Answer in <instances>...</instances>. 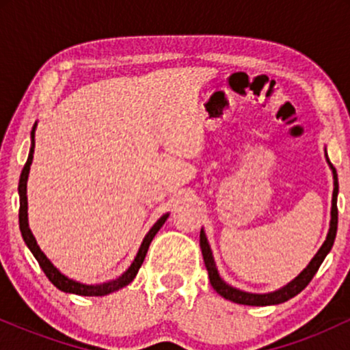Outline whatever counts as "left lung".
Wrapping results in <instances>:
<instances>
[{"mask_svg":"<svg viewBox=\"0 0 350 350\" xmlns=\"http://www.w3.org/2000/svg\"><path fill=\"white\" fill-rule=\"evenodd\" d=\"M326 161L332 171V179H334V191H332V206H331V222H329L327 237L326 240H324V243L321 245V248L317 250L316 255L312 256L311 262L308 263V267L304 268V270L301 271L295 280H291L290 283L284 284V286L280 288V290L260 295V293H248V291L239 290V288L226 283V281L220 278L219 270H217V265H215L214 255H212L211 245H208L206 232H204V228H200V250H202L204 263H206V268L208 271V280H211L212 288H214L222 298L234 301L237 304H247V306H271V304H281L284 303V301L295 298L296 295H299V293L308 286L309 281L312 280V276H314L316 271L319 270L321 263L324 262L327 253L331 252L332 245H334V240H336V232H337V194H339V183H337L336 167L332 166L331 161H329L327 152H326Z\"/></svg>","mask_w":350,"mask_h":350,"instance_id":"left-lung-1","label":"left lung"}]
</instances>
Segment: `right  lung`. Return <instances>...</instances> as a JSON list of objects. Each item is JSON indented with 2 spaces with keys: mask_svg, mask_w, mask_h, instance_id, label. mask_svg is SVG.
<instances>
[{
  "mask_svg": "<svg viewBox=\"0 0 350 350\" xmlns=\"http://www.w3.org/2000/svg\"><path fill=\"white\" fill-rule=\"evenodd\" d=\"M36 126H38V123H34L33 131H31L29 156H27V161L23 167L21 178H19V187H18V192H19V228H21V235H23L24 243L27 245V248H29L31 253H33L34 258L38 260L39 267H41L42 271L46 273V276L49 278L51 283L54 284L55 288H59L60 291L72 293V295H80V296H105V295H110V293H113V291L122 290V288L126 286V284H130L131 281L135 280L136 273H138V270L142 268V265L144 262V256H146L151 240L154 239L156 234H158L159 228L164 226V222H166L170 214H164L161 219H159L158 222H156L154 226L150 228V232H148L146 237L143 239L142 247H139L138 253H136L133 263H131L130 268H128V270L124 271L122 276H118L116 280L107 281V283H100V284H85V283H80V281L69 278V276H66L64 273H60L57 268L54 267V263H52L51 260L44 255V252L41 250V248H39L38 242H36V237L33 235V232H31V228H29V222H27V178H29V170H31V164H33V158H34Z\"/></svg>",
  "mask_w": 350,
  "mask_h": 350,
  "instance_id": "1",
  "label": "right lung"
}]
</instances>
